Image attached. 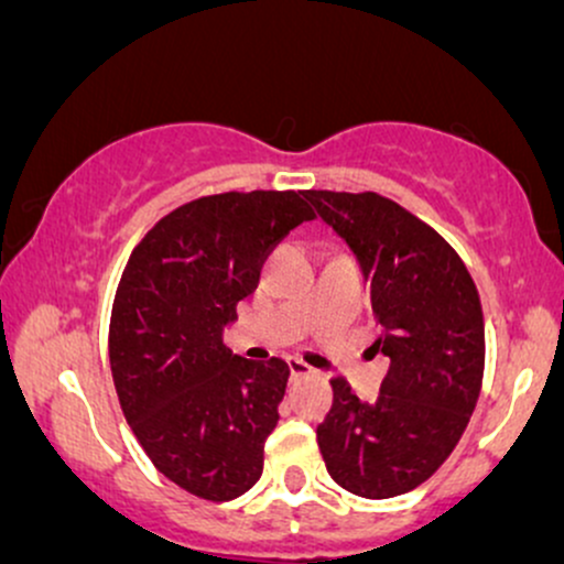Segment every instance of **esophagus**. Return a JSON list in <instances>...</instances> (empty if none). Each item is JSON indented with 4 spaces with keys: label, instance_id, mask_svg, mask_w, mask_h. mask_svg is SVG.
I'll return each instance as SVG.
<instances>
[{
    "label": "esophagus",
    "instance_id": "34e87169",
    "mask_svg": "<svg viewBox=\"0 0 564 564\" xmlns=\"http://www.w3.org/2000/svg\"><path fill=\"white\" fill-rule=\"evenodd\" d=\"M286 364H289V373H291V377H307V373H313V368H310V366L304 364V360H300V358H289Z\"/></svg>",
    "mask_w": 564,
    "mask_h": 564
}]
</instances>
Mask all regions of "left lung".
<instances>
[{"mask_svg":"<svg viewBox=\"0 0 564 564\" xmlns=\"http://www.w3.org/2000/svg\"><path fill=\"white\" fill-rule=\"evenodd\" d=\"M304 198L358 262L390 360L364 403L334 379L318 448L336 485L364 498L408 494L467 430L485 364L482 307L469 270L422 219L377 193L307 191Z\"/></svg>","mask_w":564,"mask_h":564,"instance_id":"8db88e82","label":"left lung"}]
</instances>
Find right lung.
Masks as SVG:
<instances>
[{
	"label": "right lung",
	"instance_id": "1",
	"mask_svg": "<svg viewBox=\"0 0 564 564\" xmlns=\"http://www.w3.org/2000/svg\"><path fill=\"white\" fill-rule=\"evenodd\" d=\"M304 193H219L159 219L116 289L108 358L127 424L161 475L230 501L262 475L289 366L225 347L268 251L315 219Z\"/></svg>",
	"mask_w": 564,
	"mask_h": 564
}]
</instances>
